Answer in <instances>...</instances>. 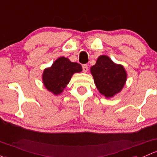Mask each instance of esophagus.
<instances>
[{"mask_svg": "<svg viewBox=\"0 0 157 157\" xmlns=\"http://www.w3.org/2000/svg\"><path fill=\"white\" fill-rule=\"evenodd\" d=\"M82 67H83V72H87V71H88V65L86 64H84V65H82Z\"/></svg>", "mask_w": 157, "mask_h": 157, "instance_id": "1", "label": "esophagus"}]
</instances>
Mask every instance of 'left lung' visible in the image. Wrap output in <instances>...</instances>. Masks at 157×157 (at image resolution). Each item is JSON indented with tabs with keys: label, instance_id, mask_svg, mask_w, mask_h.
I'll use <instances>...</instances> for the list:
<instances>
[{
	"label": "left lung",
	"instance_id": "obj_1",
	"mask_svg": "<svg viewBox=\"0 0 157 157\" xmlns=\"http://www.w3.org/2000/svg\"><path fill=\"white\" fill-rule=\"evenodd\" d=\"M94 81L100 93L110 98L121 91L126 81L124 67L116 65L107 56H101L91 67Z\"/></svg>",
	"mask_w": 157,
	"mask_h": 157
}]
</instances>
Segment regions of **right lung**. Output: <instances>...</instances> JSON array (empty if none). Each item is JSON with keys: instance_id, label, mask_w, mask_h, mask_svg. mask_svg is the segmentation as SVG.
<instances>
[{"instance_id": "obj_1", "label": "right lung", "mask_w": 157, "mask_h": 157, "mask_svg": "<svg viewBox=\"0 0 157 157\" xmlns=\"http://www.w3.org/2000/svg\"><path fill=\"white\" fill-rule=\"evenodd\" d=\"M81 71L80 64L71 62L67 58L60 57L52 64V67L44 70L43 81L49 91L59 95L69 83L72 75Z\"/></svg>"}]
</instances>
